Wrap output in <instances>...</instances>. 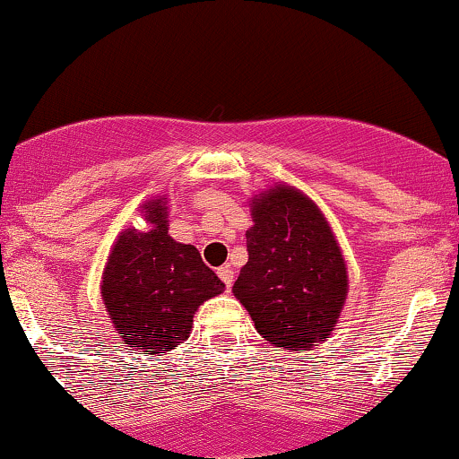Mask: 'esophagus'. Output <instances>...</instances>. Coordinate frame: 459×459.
I'll list each match as a JSON object with an SVG mask.
<instances>
[{"mask_svg":"<svg viewBox=\"0 0 459 459\" xmlns=\"http://www.w3.org/2000/svg\"><path fill=\"white\" fill-rule=\"evenodd\" d=\"M217 275H219V278H221L225 288H228V290H231V286H234V269H231L230 265H223V267L217 269Z\"/></svg>","mask_w":459,"mask_h":459,"instance_id":"1","label":"esophagus"}]
</instances>
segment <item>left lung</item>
<instances>
[{
  "label": "left lung",
  "instance_id": "obj_1",
  "mask_svg": "<svg viewBox=\"0 0 459 459\" xmlns=\"http://www.w3.org/2000/svg\"><path fill=\"white\" fill-rule=\"evenodd\" d=\"M253 221L234 294L265 341L303 353L330 336L347 299L341 248L317 206L290 186L255 198Z\"/></svg>",
  "mask_w": 459,
  "mask_h": 459
}]
</instances>
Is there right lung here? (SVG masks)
Here are the masks:
<instances>
[{"label": "right lung", "instance_id": "1", "mask_svg": "<svg viewBox=\"0 0 459 459\" xmlns=\"http://www.w3.org/2000/svg\"><path fill=\"white\" fill-rule=\"evenodd\" d=\"M143 212L150 230H125L112 247L102 299L123 342L156 355L186 341L194 311L225 284L192 244L169 236L162 200H150Z\"/></svg>", "mask_w": 459, "mask_h": 459}]
</instances>
